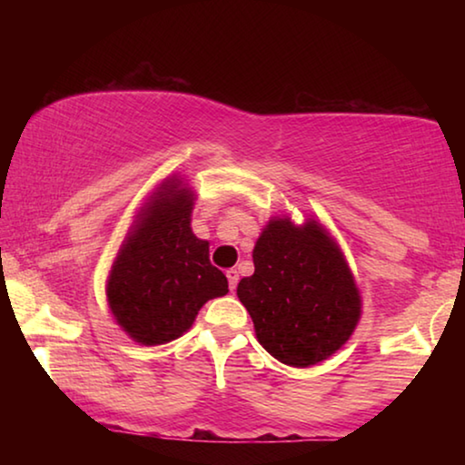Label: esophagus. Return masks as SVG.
<instances>
[{"mask_svg":"<svg viewBox=\"0 0 465 465\" xmlns=\"http://www.w3.org/2000/svg\"><path fill=\"white\" fill-rule=\"evenodd\" d=\"M225 277H227V282H230V289L233 291L235 289V285H238V281H240V274H238V271L235 269H230L225 272Z\"/></svg>","mask_w":465,"mask_h":465,"instance_id":"obj_1","label":"esophagus"}]
</instances>
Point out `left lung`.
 Listing matches in <instances>:
<instances>
[{"instance_id":"8db88e82","label":"left lung","mask_w":465,"mask_h":465,"mask_svg":"<svg viewBox=\"0 0 465 465\" xmlns=\"http://www.w3.org/2000/svg\"><path fill=\"white\" fill-rule=\"evenodd\" d=\"M254 274L238 282L266 352L289 367L318 365L346 344L363 299L344 252L318 219L274 215L252 250Z\"/></svg>"}]
</instances>
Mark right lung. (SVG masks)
Masks as SVG:
<instances>
[{
  "mask_svg": "<svg viewBox=\"0 0 465 465\" xmlns=\"http://www.w3.org/2000/svg\"><path fill=\"white\" fill-rule=\"evenodd\" d=\"M196 193L180 174L163 178L141 204L106 279V302L133 342L160 346L188 332L225 274L209 262V242L191 227Z\"/></svg>",
  "mask_w": 465,
  "mask_h": 465,
  "instance_id": "obj_1",
  "label": "right lung"
}]
</instances>
